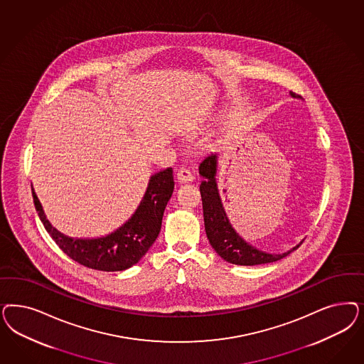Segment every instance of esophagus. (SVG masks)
I'll return each instance as SVG.
<instances>
[{
	"label": "esophagus",
	"mask_w": 364,
	"mask_h": 364,
	"mask_svg": "<svg viewBox=\"0 0 364 364\" xmlns=\"http://www.w3.org/2000/svg\"><path fill=\"white\" fill-rule=\"evenodd\" d=\"M176 178H178V181H179L181 183H188V182H193V181H194L193 173H191L188 168H186V167H182V168L178 170Z\"/></svg>",
	"instance_id": "34e87169"
}]
</instances>
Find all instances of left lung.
I'll return each mask as SVG.
<instances>
[{
  "mask_svg": "<svg viewBox=\"0 0 364 364\" xmlns=\"http://www.w3.org/2000/svg\"><path fill=\"white\" fill-rule=\"evenodd\" d=\"M292 97H300L299 95L291 91ZM215 171H217V155H208L200 164V174L203 178L200 182V197H202V208H203V221L208 240L213 249L221 257L235 265H259L274 262L277 259L288 256L294 249L301 245L292 247L291 250L282 255H270L261 252L255 247L249 245L240 235H237L235 229L229 223L226 213L223 210V202L218 194L217 182H215Z\"/></svg>",
  "mask_w": 364,
  "mask_h": 364,
  "instance_id": "left-lung-1",
  "label": "left lung"
}]
</instances>
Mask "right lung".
<instances>
[{"label":"right lung","mask_w":364,"mask_h":364,"mask_svg":"<svg viewBox=\"0 0 364 364\" xmlns=\"http://www.w3.org/2000/svg\"><path fill=\"white\" fill-rule=\"evenodd\" d=\"M173 191V168L167 167L151 176L141 205L127 223L114 233L94 240L70 238L61 235L48 221L33 188L32 196L44 228L68 257L91 269L117 272L135 265L155 242L161 232L166 205L171 198Z\"/></svg>","instance_id":"add662e5"}]
</instances>
